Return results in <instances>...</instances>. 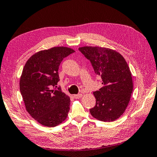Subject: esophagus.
<instances>
[{
    "mask_svg": "<svg viewBox=\"0 0 157 157\" xmlns=\"http://www.w3.org/2000/svg\"><path fill=\"white\" fill-rule=\"evenodd\" d=\"M82 94H78V95H73L74 98H75V99L81 98H82Z\"/></svg>",
    "mask_w": 157,
    "mask_h": 157,
    "instance_id": "1",
    "label": "esophagus"
}]
</instances>
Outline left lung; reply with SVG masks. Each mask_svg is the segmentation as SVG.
I'll return each instance as SVG.
<instances>
[{"mask_svg": "<svg viewBox=\"0 0 157 157\" xmlns=\"http://www.w3.org/2000/svg\"><path fill=\"white\" fill-rule=\"evenodd\" d=\"M79 50L89 59L95 73L101 77L100 89L90 113L99 121H113L123 115L133 90L132 74L126 61L117 51L105 47H82Z\"/></svg>", "mask_w": 157, "mask_h": 157, "instance_id": "1", "label": "left lung"}]
</instances>
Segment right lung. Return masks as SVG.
I'll return each instance as SVG.
<instances>
[{
  "label": "right lung",
  "instance_id": "right-lung-1",
  "mask_svg": "<svg viewBox=\"0 0 157 157\" xmlns=\"http://www.w3.org/2000/svg\"><path fill=\"white\" fill-rule=\"evenodd\" d=\"M73 49L56 47L40 51L27 61L20 79V90L26 110L42 125L55 127L67 119L70 98L60 87L59 66ZM53 87H55L53 90Z\"/></svg>",
  "mask_w": 157,
  "mask_h": 157
}]
</instances>
